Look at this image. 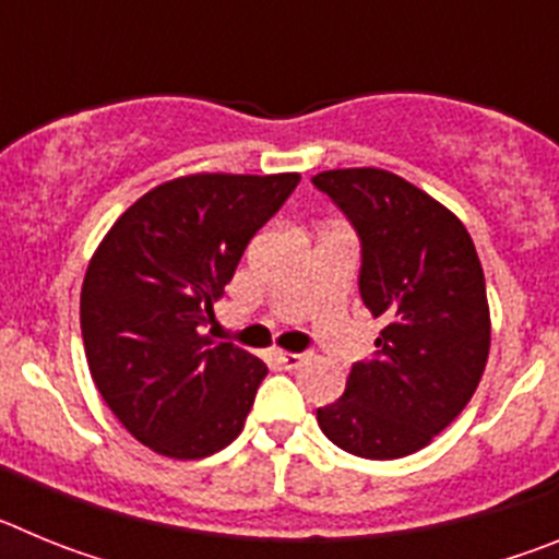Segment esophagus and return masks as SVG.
<instances>
[{
    "label": "esophagus",
    "instance_id": "1",
    "mask_svg": "<svg viewBox=\"0 0 559 559\" xmlns=\"http://www.w3.org/2000/svg\"><path fill=\"white\" fill-rule=\"evenodd\" d=\"M274 360L276 364H283L285 369H296V367H302L305 360H308V355H302V353H283V349H274Z\"/></svg>",
    "mask_w": 559,
    "mask_h": 559
}]
</instances>
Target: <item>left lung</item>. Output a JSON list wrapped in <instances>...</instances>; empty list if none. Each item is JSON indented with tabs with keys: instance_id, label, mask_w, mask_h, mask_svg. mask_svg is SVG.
Instances as JSON below:
<instances>
[{
	"instance_id": "left-lung-1",
	"label": "left lung",
	"mask_w": 559,
	"mask_h": 559,
	"mask_svg": "<svg viewBox=\"0 0 559 559\" xmlns=\"http://www.w3.org/2000/svg\"><path fill=\"white\" fill-rule=\"evenodd\" d=\"M360 235V299L383 330L369 364L316 419L360 459H403L431 445L471 403L490 355L481 260L462 221L426 190L380 167L313 179Z\"/></svg>"
}]
</instances>
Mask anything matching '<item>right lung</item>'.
<instances>
[{
    "label": "right lung",
    "mask_w": 559,
    "mask_h": 559,
    "mask_svg": "<svg viewBox=\"0 0 559 559\" xmlns=\"http://www.w3.org/2000/svg\"><path fill=\"white\" fill-rule=\"evenodd\" d=\"M299 173H190L147 190L100 240L81 288L97 392L153 453L204 459L243 431L269 367L201 333Z\"/></svg>",
    "instance_id": "obj_1"
}]
</instances>
